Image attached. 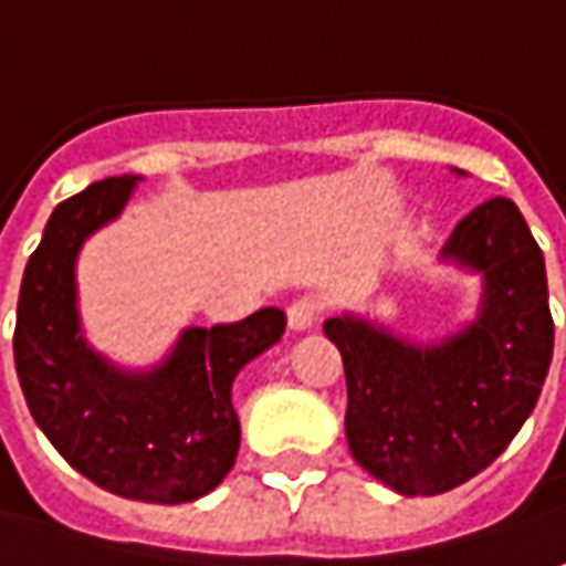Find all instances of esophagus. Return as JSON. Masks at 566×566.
Listing matches in <instances>:
<instances>
[{
    "instance_id": "34e87169",
    "label": "esophagus",
    "mask_w": 566,
    "mask_h": 566,
    "mask_svg": "<svg viewBox=\"0 0 566 566\" xmlns=\"http://www.w3.org/2000/svg\"><path fill=\"white\" fill-rule=\"evenodd\" d=\"M322 310H325V303L319 297L303 294V297H297V301L287 306V322H291V328H310V325H316Z\"/></svg>"
}]
</instances>
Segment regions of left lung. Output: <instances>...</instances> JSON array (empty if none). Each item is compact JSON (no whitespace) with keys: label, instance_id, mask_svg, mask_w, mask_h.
Segmentation results:
<instances>
[{"label":"left lung","instance_id":"left-lung-1","mask_svg":"<svg viewBox=\"0 0 566 566\" xmlns=\"http://www.w3.org/2000/svg\"><path fill=\"white\" fill-rule=\"evenodd\" d=\"M444 256L485 275L476 325L413 347L366 322L328 319L347 379V444L400 495H441L482 473L533 413L552 366L545 260L514 200L463 216Z\"/></svg>","mask_w":566,"mask_h":566}]
</instances>
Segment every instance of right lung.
I'll list each match as a JSON object with an SVG mask.
<instances>
[{"mask_svg":"<svg viewBox=\"0 0 566 566\" xmlns=\"http://www.w3.org/2000/svg\"><path fill=\"white\" fill-rule=\"evenodd\" d=\"M134 178H106L52 209L30 253L14 322V369L30 417L71 467L112 495L181 504L212 492L234 467L241 419L231 381L282 338L284 313L187 328L149 376H125L87 350L74 313V256L118 216Z\"/></svg>","mask_w":566,"mask_h":566,"instance_id":"1","label":"right lung"}]
</instances>
